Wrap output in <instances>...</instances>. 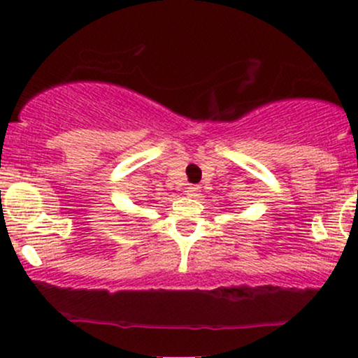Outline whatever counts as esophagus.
<instances>
[{"instance_id": "34e87169", "label": "esophagus", "mask_w": 358, "mask_h": 358, "mask_svg": "<svg viewBox=\"0 0 358 358\" xmlns=\"http://www.w3.org/2000/svg\"><path fill=\"white\" fill-rule=\"evenodd\" d=\"M185 193H187L188 196H193V199H195V196L200 195V187L199 185H190V187L185 188Z\"/></svg>"}]
</instances>
